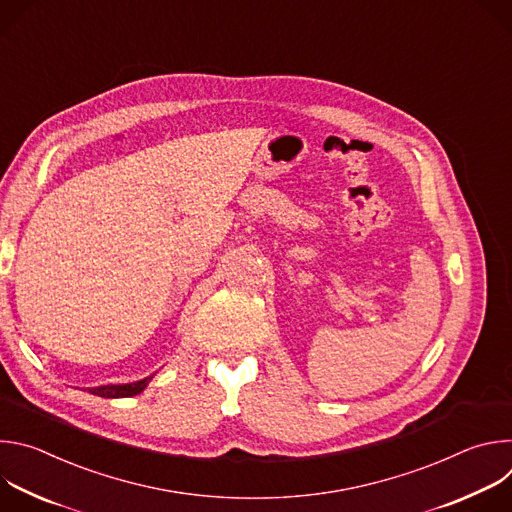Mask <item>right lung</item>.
Here are the masks:
<instances>
[{
  "instance_id": "obj_1",
  "label": "right lung",
  "mask_w": 512,
  "mask_h": 512,
  "mask_svg": "<svg viewBox=\"0 0 512 512\" xmlns=\"http://www.w3.org/2000/svg\"><path fill=\"white\" fill-rule=\"evenodd\" d=\"M152 381V377H145L141 381L135 383H127V385H101V387H93L89 389V393L99 395V397H107V399H119V397H133L139 395L148 383Z\"/></svg>"
}]
</instances>
